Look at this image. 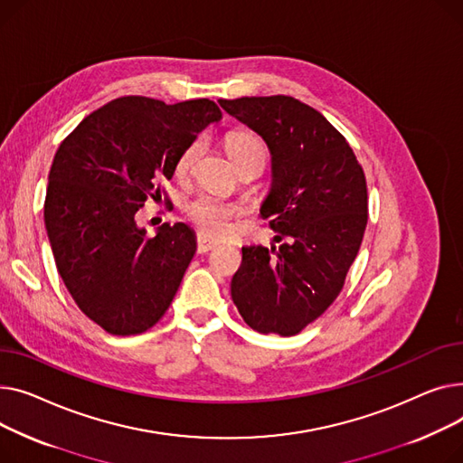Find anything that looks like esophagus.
Returning a JSON list of instances; mask_svg holds the SVG:
<instances>
[{
	"label": "esophagus",
	"mask_w": 463,
	"mask_h": 463,
	"mask_svg": "<svg viewBox=\"0 0 463 463\" xmlns=\"http://www.w3.org/2000/svg\"><path fill=\"white\" fill-rule=\"evenodd\" d=\"M196 242H198V252H200V254L209 252V250H213V249L219 247V242L213 241V239H209V237H207V235H203V233H198Z\"/></svg>",
	"instance_id": "1"
}]
</instances>
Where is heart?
I'll return each instance as SVG.
<instances>
[{
  "label": "heart",
  "instance_id": "b5f03b06",
  "mask_svg": "<svg viewBox=\"0 0 463 463\" xmlns=\"http://www.w3.org/2000/svg\"><path fill=\"white\" fill-rule=\"evenodd\" d=\"M226 149L232 160L235 162V166L244 160H252V158L265 162V155H267L263 140L252 132L228 134ZM200 153H202V142L200 140L190 142L175 160V166H174L175 177L179 179L186 177L190 170H193ZM184 211H186L188 221L193 222L203 235H209V237L226 235L232 226V221L241 214V207L237 203L226 202L219 196H211V194H203L193 202H188Z\"/></svg>",
  "mask_w": 463,
  "mask_h": 463
}]
</instances>
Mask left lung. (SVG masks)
Returning <instances> with one entry per match:
<instances>
[{"label":"left lung","mask_w":463,"mask_h":463,"mask_svg":"<svg viewBox=\"0 0 463 463\" xmlns=\"http://www.w3.org/2000/svg\"><path fill=\"white\" fill-rule=\"evenodd\" d=\"M270 151L263 219L275 247H242L232 298L249 327L293 336L327 310L357 258L368 222L364 172L344 136L312 106L286 95L221 99Z\"/></svg>","instance_id":"left-lung-1"}]
</instances>
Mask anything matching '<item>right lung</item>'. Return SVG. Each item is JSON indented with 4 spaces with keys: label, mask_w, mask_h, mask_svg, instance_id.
Masks as SVG:
<instances>
[{
    "label": "right lung",
    "mask_w": 463,
    "mask_h": 463,
    "mask_svg": "<svg viewBox=\"0 0 463 463\" xmlns=\"http://www.w3.org/2000/svg\"><path fill=\"white\" fill-rule=\"evenodd\" d=\"M221 119L209 99L119 97L81 121L53 156L44 200L53 260L78 308L106 333H146L172 305L196 235L177 222L149 237L134 216L160 200L179 153Z\"/></svg>",
    "instance_id": "right-lung-1"
}]
</instances>
